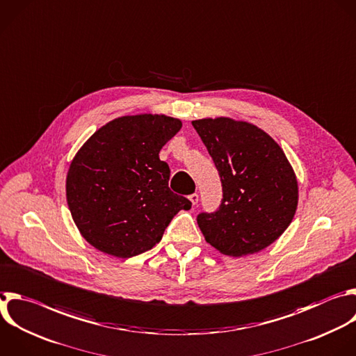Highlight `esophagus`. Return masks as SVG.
Returning <instances> with one entry per match:
<instances>
[{
    "label": "esophagus",
    "instance_id": "esophagus-1",
    "mask_svg": "<svg viewBox=\"0 0 356 356\" xmlns=\"http://www.w3.org/2000/svg\"><path fill=\"white\" fill-rule=\"evenodd\" d=\"M188 198H190V201L193 202V205H195V204L198 202V194H197V193L190 194V195H188Z\"/></svg>",
    "mask_w": 356,
    "mask_h": 356
}]
</instances>
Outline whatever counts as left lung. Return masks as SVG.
I'll list each match as a JSON object with an SVG mask.
<instances>
[{"mask_svg": "<svg viewBox=\"0 0 356 356\" xmlns=\"http://www.w3.org/2000/svg\"><path fill=\"white\" fill-rule=\"evenodd\" d=\"M218 170L222 200L197 223L227 256L257 253L285 232L298 207V181L280 145L263 130L230 118L193 122Z\"/></svg>", "mask_w": 356, "mask_h": 356, "instance_id": "1", "label": "left lung"}]
</instances>
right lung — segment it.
I'll return each instance as SVG.
<instances>
[{
  "mask_svg": "<svg viewBox=\"0 0 356 356\" xmlns=\"http://www.w3.org/2000/svg\"><path fill=\"white\" fill-rule=\"evenodd\" d=\"M181 129L177 118L138 114L115 118L79 149L67 175V201L83 238L97 250L130 259L161 242L191 202L169 188L162 147Z\"/></svg>",
  "mask_w": 356,
  "mask_h": 356,
  "instance_id": "obj_1",
  "label": "right lung"
}]
</instances>
